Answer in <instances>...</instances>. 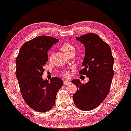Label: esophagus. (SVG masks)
<instances>
[{
    "label": "esophagus",
    "instance_id": "esophagus-1",
    "mask_svg": "<svg viewBox=\"0 0 131 131\" xmlns=\"http://www.w3.org/2000/svg\"><path fill=\"white\" fill-rule=\"evenodd\" d=\"M70 82L69 81H67V80H64V84L65 85H69Z\"/></svg>",
    "mask_w": 131,
    "mask_h": 131
}]
</instances>
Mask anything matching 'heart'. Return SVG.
<instances>
[{"mask_svg": "<svg viewBox=\"0 0 131 131\" xmlns=\"http://www.w3.org/2000/svg\"><path fill=\"white\" fill-rule=\"evenodd\" d=\"M61 49L63 51V52L66 54H67V55H69L70 53H71L72 52H74V47L71 44L69 43H67V42H65V43H63L61 45ZM52 58V55L49 56V59H51ZM64 76H69V73H66L64 74Z\"/></svg>", "mask_w": 131, "mask_h": 131, "instance_id": "heart-1", "label": "heart"}]
</instances>
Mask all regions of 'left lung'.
<instances>
[{
    "label": "left lung",
    "instance_id": "left-lung-1",
    "mask_svg": "<svg viewBox=\"0 0 131 131\" xmlns=\"http://www.w3.org/2000/svg\"><path fill=\"white\" fill-rule=\"evenodd\" d=\"M76 39L85 47L83 69L79 74L86 75L89 81L85 84L79 79L72 81L78 88L73 99L79 109L90 111L99 106L109 93L114 60L110 46L99 35L89 33Z\"/></svg>",
    "mask_w": 131,
    "mask_h": 131
}]
</instances>
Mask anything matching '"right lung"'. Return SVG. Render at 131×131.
Listing matches in <instances>:
<instances>
[{"instance_id": "obj_1", "label": "right lung", "mask_w": 131, "mask_h": 131, "mask_svg": "<svg viewBox=\"0 0 131 131\" xmlns=\"http://www.w3.org/2000/svg\"><path fill=\"white\" fill-rule=\"evenodd\" d=\"M59 40L42 35L23 44L16 58V76L25 102L35 111L45 113L54 106L58 91L63 85L59 78L50 82L42 78L48 61L47 52Z\"/></svg>"}]
</instances>
